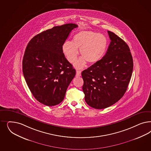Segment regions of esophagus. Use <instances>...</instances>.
<instances>
[{
    "label": "esophagus",
    "instance_id": "esophagus-1",
    "mask_svg": "<svg viewBox=\"0 0 151 151\" xmlns=\"http://www.w3.org/2000/svg\"><path fill=\"white\" fill-rule=\"evenodd\" d=\"M81 76V70H76V76L80 77Z\"/></svg>",
    "mask_w": 151,
    "mask_h": 151
}]
</instances>
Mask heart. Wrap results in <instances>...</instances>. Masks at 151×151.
<instances>
[{
  "instance_id": "1",
  "label": "heart",
  "mask_w": 151,
  "mask_h": 151,
  "mask_svg": "<svg viewBox=\"0 0 151 151\" xmlns=\"http://www.w3.org/2000/svg\"><path fill=\"white\" fill-rule=\"evenodd\" d=\"M108 44L107 38L102 34L92 31H81L73 36L72 42L67 41L62 45V51L70 63L77 58L78 49L82 57L74 63L77 68L84 67L86 62L96 63L102 58Z\"/></svg>"
}]
</instances>
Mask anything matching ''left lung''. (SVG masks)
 I'll list each match as a JSON object with an SVG mask.
<instances>
[{
    "mask_svg": "<svg viewBox=\"0 0 151 151\" xmlns=\"http://www.w3.org/2000/svg\"><path fill=\"white\" fill-rule=\"evenodd\" d=\"M111 42L102 58L82 72L85 101L98 109L110 107L126 93L131 78L133 62L126 43L108 31Z\"/></svg>",
    "mask_w": 151,
    "mask_h": 151,
    "instance_id": "obj_1",
    "label": "left lung"
}]
</instances>
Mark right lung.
Masks as SVG:
<instances>
[{"instance_id":"right-lung-1","label":"right lung","mask_w":151,"mask_h":151,"mask_svg":"<svg viewBox=\"0 0 151 151\" xmlns=\"http://www.w3.org/2000/svg\"><path fill=\"white\" fill-rule=\"evenodd\" d=\"M77 27L69 23L43 31L31 39L25 49L22 62L25 81L34 98L45 106L62 102L76 76L62 45Z\"/></svg>"}]
</instances>
